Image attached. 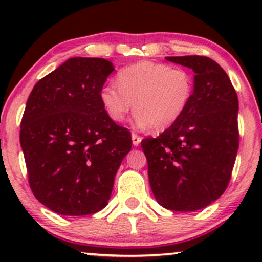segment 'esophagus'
I'll list each match as a JSON object with an SVG mask.
<instances>
[{"label": "esophagus", "instance_id": "34e87169", "mask_svg": "<svg viewBox=\"0 0 262 262\" xmlns=\"http://www.w3.org/2000/svg\"><path fill=\"white\" fill-rule=\"evenodd\" d=\"M132 140H133V145L138 146L140 144V141H141V137H139L138 134L133 133V134H132Z\"/></svg>", "mask_w": 262, "mask_h": 262}]
</instances>
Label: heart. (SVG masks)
I'll return each mask as SVG.
<instances>
[{"mask_svg": "<svg viewBox=\"0 0 262 262\" xmlns=\"http://www.w3.org/2000/svg\"><path fill=\"white\" fill-rule=\"evenodd\" d=\"M194 80L187 69L140 61L117 74V85L104 83L100 100L113 122L125 119L132 107L140 127L162 130L172 125L187 110Z\"/></svg>", "mask_w": 262, "mask_h": 262, "instance_id": "obj_1", "label": "heart"}]
</instances>
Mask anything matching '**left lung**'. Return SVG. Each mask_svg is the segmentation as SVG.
I'll return each mask as SVG.
<instances>
[{
  "instance_id": "8db88e82",
  "label": "left lung",
  "mask_w": 262,
  "mask_h": 262,
  "mask_svg": "<svg viewBox=\"0 0 262 262\" xmlns=\"http://www.w3.org/2000/svg\"><path fill=\"white\" fill-rule=\"evenodd\" d=\"M194 75L191 102L158 138L141 140L152 193L165 208L193 212L218 200L229 185L239 148V102L230 79L214 60L169 56Z\"/></svg>"
}]
</instances>
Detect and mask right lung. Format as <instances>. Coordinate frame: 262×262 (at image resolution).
<instances>
[{"mask_svg": "<svg viewBox=\"0 0 262 262\" xmlns=\"http://www.w3.org/2000/svg\"><path fill=\"white\" fill-rule=\"evenodd\" d=\"M113 64L71 58L33 87L20 122L28 181L35 198L62 215H89L107 206L114 177L132 149L127 128L102 106Z\"/></svg>", "mask_w": 262, "mask_h": 262, "instance_id": "obj_1", "label": "right lung"}]
</instances>
